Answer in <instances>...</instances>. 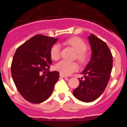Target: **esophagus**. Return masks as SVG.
<instances>
[{"label": "esophagus", "instance_id": "34e87169", "mask_svg": "<svg viewBox=\"0 0 127 127\" xmlns=\"http://www.w3.org/2000/svg\"><path fill=\"white\" fill-rule=\"evenodd\" d=\"M60 76L61 77H63V78H67V77L66 76V75H63V74H60Z\"/></svg>", "mask_w": 127, "mask_h": 127}]
</instances>
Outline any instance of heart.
<instances>
[{
    "instance_id": "1",
    "label": "heart",
    "mask_w": 127,
    "mask_h": 127,
    "mask_svg": "<svg viewBox=\"0 0 127 127\" xmlns=\"http://www.w3.org/2000/svg\"><path fill=\"white\" fill-rule=\"evenodd\" d=\"M65 43L71 46L75 52V58L81 65H85L90 58V53L87 50V44L82 38L79 37H72L65 41ZM61 47L58 43L53 45L50 49V56L52 60H58L60 57ZM55 69L63 75H70L79 69L77 63L62 60L56 64Z\"/></svg>"
}]
</instances>
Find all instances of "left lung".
I'll return each instance as SVG.
<instances>
[{
  "mask_svg": "<svg viewBox=\"0 0 127 127\" xmlns=\"http://www.w3.org/2000/svg\"><path fill=\"white\" fill-rule=\"evenodd\" d=\"M92 50V58L82 74L79 87L73 91L77 99L92 102L99 98L107 87L112 68V55L104 41L92 34L88 37Z\"/></svg>",
  "mask_w": 127,
  "mask_h": 127,
  "instance_id": "obj_1",
  "label": "left lung"
}]
</instances>
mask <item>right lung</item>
Wrapping results in <instances>:
<instances>
[{
    "instance_id": "add662e5",
    "label": "right lung",
    "mask_w": 127,
    "mask_h": 127,
    "mask_svg": "<svg viewBox=\"0 0 127 127\" xmlns=\"http://www.w3.org/2000/svg\"><path fill=\"white\" fill-rule=\"evenodd\" d=\"M56 41L52 37L37 34L16 49L11 62V76L28 101L40 103L53 92L59 72L48 69L52 63L50 49Z\"/></svg>"
}]
</instances>
